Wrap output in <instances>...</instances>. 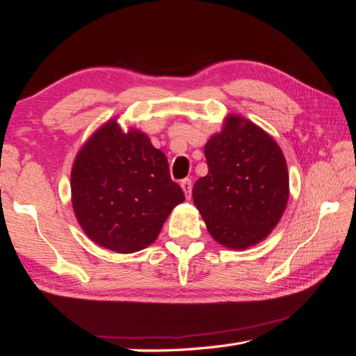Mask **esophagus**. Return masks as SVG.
Masks as SVG:
<instances>
[{
  "label": "esophagus",
  "instance_id": "34e87169",
  "mask_svg": "<svg viewBox=\"0 0 356 356\" xmlns=\"http://www.w3.org/2000/svg\"><path fill=\"white\" fill-rule=\"evenodd\" d=\"M180 186H182V190L186 195V199L191 197V190H193V184H191V179H184L182 182H180Z\"/></svg>",
  "mask_w": 356,
  "mask_h": 356
}]
</instances>
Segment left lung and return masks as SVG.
Masks as SVG:
<instances>
[{"instance_id": "left-lung-1", "label": "left lung", "mask_w": 356, "mask_h": 356, "mask_svg": "<svg viewBox=\"0 0 356 356\" xmlns=\"http://www.w3.org/2000/svg\"><path fill=\"white\" fill-rule=\"evenodd\" d=\"M208 174L193 188L194 205L211 236L231 249L266 238L289 197L282 149L251 120L229 115L205 145Z\"/></svg>"}]
</instances>
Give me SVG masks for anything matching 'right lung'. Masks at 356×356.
Segmentation results:
<instances>
[{
  "label": "right lung",
  "instance_id": "add662e5",
  "mask_svg": "<svg viewBox=\"0 0 356 356\" xmlns=\"http://www.w3.org/2000/svg\"><path fill=\"white\" fill-rule=\"evenodd\" d=\"M185 194L170 177L161 149L139 130L108 120L79 149L72 168V203L96 245L138 252L157 238Z\"/></svg>",
  "mask_w": 356,
  "mask_h": 356
}]
</instances>
